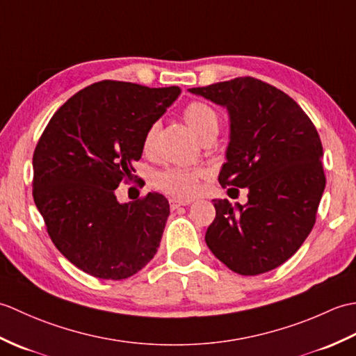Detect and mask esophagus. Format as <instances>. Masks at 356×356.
<instances>
[{"label":"esophagus","instance_id":"34e87169","mask_svg":"<svg viewBox=\"0 0 356 356\" xmlns=\"http://www.w3.org/2000/svg\"><path fill=\"white\" fill-rule=\"evenodd\" d=\"M186 205H190V202H182V200H176V199H171L170 200V208L172 211L177 209L179 207H186Z\"/></svg>","mask_w":356,"mask_h":356}]
</instances>
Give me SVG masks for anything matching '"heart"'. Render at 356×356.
<instances>
[{
    "instance_id": "1",
    "label": "heart",
    "mask_w": 356,
    "mask_h": 356,
    "mask_svg": "<svg viewBox=\"0 0 356 356\" xmlns=\"http://www.w3.org/2000/svg\"><path fill=\"white\" fill-rule=\"evenodd\" d=\"M184 120L188 128L202 140L209 134H217L218 131V115L209 104L202 101H194L188 104L184 113ZM159 131V124L154 122L148 127L143 136V151L149 153L154 145L156 136ZM207 176L203 170L179 168V166H166L157 171L153 176V185L159 191L176 199H191L197 194L200 188V180Z\"/></svg>"
}]
</instances>
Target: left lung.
<instances>
[{"instance_id": "obj_1", "label": "left lung", "mask_w": 356, "mask_h": 356, "mask_svg": "<svg viewBox=\"0 0 356 356\" xmlns=\"http://www.w3.org/2000/svg\"><path fill=\"white\" fill-rule=\"evenodd\" d=\"M229 113L223 188H246L245 205L213 200L207 245L240 275L278 268L312 231L326 186L318 131L282 90L251 76L190 88Z\"/></svg>"}]
</instances>
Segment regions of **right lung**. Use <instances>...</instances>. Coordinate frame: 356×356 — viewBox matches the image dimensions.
Instances as JSON below:
<instances>
[{"instance_id": "add662e5", "label": "right lung", "mask_w": 356, "mask_h": 356, "mask_svg": "<svg viewBox=\"0 0 356 356\" xmlns=\"http://www.w3.org/2000/svg\"><path fill=\"white\" fill-rule=\"evenodd\" d=\"M179 87L101 81L51 116L33 153V200L53 243L96 278L122 280L153 259L170 205L162 194L119 203L133 179L148 127L177 99Z\"/></svg>"}]
</instances>
